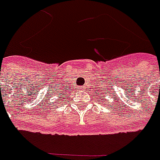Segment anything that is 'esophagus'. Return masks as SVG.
<instances>
[{
    "label": "esophagus",
    "instance_id": "1",
    "mask_svg": "<svg viewBox=\"0 0 160 160\" xmlns=\"http://www.w3.org/2000/svg\"><path fill=\"white\" fill-rule=\"evenodd\" d=\"M80 90H85V89H86V87H85V86H80Z\"/></svg>",
    "mask_w": 160,
    "mask_h": 160
}]
</instances>
